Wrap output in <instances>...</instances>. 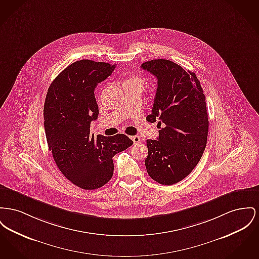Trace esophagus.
Here are the masks:
<instances>
[{
    "label": "esophagus",
    "mask_w": 259,
    "mask_h": 259,
    "mask_svg": "<svg viewBox=\"0 0 259 259\" xmlns=\"http://www.w3.org/2000/svg\"><path fill=\"white\" fill-rule=\"evenodd\" d=\"M131 139H132V141L134 142V144H138V143H140L141 142V139H140V137L139 136H132L131 137Z\"/></svg>",
    "instance_id": "esophagus-1"
}]
</instances>
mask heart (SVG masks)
<instances>
[{
  "label": "heart",
  "instance_id": "obj_1",
  "mask_svg": "<svg viewBox=\"0 0 259 259\" xmlns=\"http://www.w3.org/2000/svg\"><path fill=\"white\" fill-rule=\"evenodd\" d=\"M133 82H142L141 78L138 76H129L125 81H124V85L129 84V83H133Z\"/></svg>",
  "mask_w": 259,
  "mask_h": 259
}]
</instances>
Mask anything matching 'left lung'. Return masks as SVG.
<instances>
[{
	"instance_id": "8db88e82",
	"label": "left lung",
	"mask_w": 259,
	"mask_h": 259,
	"mask_svg": "<svg viewBox=\"0 0 259 259\" xmlns=\"http://www.w3.org/2000/svg\"><path fill=\"white\" fill-rule=\"evenodd\" d=\"M141 67L157 79L149 122L158 119L157 140H148V174L162 185L187 177L201 158L208 134L205 96L195 72L168 60H152ZM162 124L163 127L160 126Z\"/></svg>"
}]
</instances>
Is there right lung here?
Masks as SVG:
<instances>
[{"instance_id":"1","label":"right lung","mask_w":259,"mask_h":259,"mask_svg":"<svg viewBox=\"0 0 259 259\" xmlns=\"http://www.w3.org/2000/svg\"><path fill=\"white\" fill-rule=\"evenodd\" d=\"M115 67L107 62L75 61L61 71L47 93L44 127L49 150L61 173L84 190L106 185L113 175L112 157L133 145L124 134L90 135L92 121L99 115L95 88Z\"/></svg>"}]
</instances>
